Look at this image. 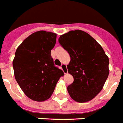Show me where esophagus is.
<instances>
[{"label": "esophagus", "instance_id": "obj_1", "mask_svg": "<svg viewBox=\"0 0 123 123\" xmlns=\"http://www.w3.org/2000/svg\"><path fill=\"white\" fill-rule=\"evenodd\" d=\"M61 70L63 71L64 74H66L68 73V69H67V67H66V66L64 64H62L61 66Z\"/></svg>", "mask_w": 123, "mask_h": 123}]
</instances>
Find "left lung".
<instances>
[{"mask_svg": "<svg viewBox=\"0 0 123 123\" xmlns=\"http://www.w3.org/2000/svg\"><path fill=\"white\" fill-rule=\"evenodd\" d=\"M59 43L71 59L67 66L74 77L67 88L70 97L79 103L90 101L101 92L108 77V57L101 45L83 31L61 35Z\"/></svg>", "mask_w": 123, "mask_h": 123, "instance_id": "1", "label": "left lung"}]
</instances>
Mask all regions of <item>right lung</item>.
Masks as SVG:
<instances>
[{"mask_svg":"<svg viewBox=\"0 0 123 123\" xmlns=\"http://www.w3.org/2000/svg\"><path fill=\"white\" fill-rule=\"evenodd\" d=\"M56 38L54 33L39 31L27 37L16 50L13 61L15 77L24 93L33 101L49 99L64 75L51 56Z\"/></svg>","mask_w":123,"mask_h":123,"instance_id":"right-lung-1","label":"right lung"}]
</instances>
